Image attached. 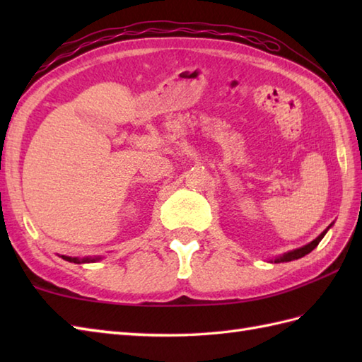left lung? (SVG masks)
<instances>
[{
	"label": "left lung",
	"mask_w": 362,
	"mask_h": 362,
	"mask_svg": "<svg viewBox=\"0 0 362 362\" xmlns=\"http://www.w3.org/2000/svg\"><path fill=\"white\" fill-rule=\"evenodd\" d=\"M333 224H334V222H332V224H329V226L324 230V232H322V233L316 238V240H313L311 243L302 245V247H298V249H294V250H289V252H286V253H283V255L271 259V263H272V261H274V263H284V261L298 259V258H302V257H305V255H308V253H310L311 250H314V249L317 247V244L322 241V238H324V236L327 235V232H328L329 228H332Z\"/></svg>",
	"instance_id": "1"
}]
</instances>
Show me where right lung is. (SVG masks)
<instances>
[{"mask_svg":"<svg viewBox=\"0 0 362 362\" xmlns=\"http://www.w3.org/2000/svg\"><path fill=\"white\" fill-rule=\"evenodd\" d=\"M62 258L65 261H70V263H76V264H82V263H95V261H99L103 259V257H86V258H78V257H66V255H62Z\"/></svg>","mask_w":362,"mask_h":362,"instance_id":"add662e5","label":"right lung"}]
</instances>
